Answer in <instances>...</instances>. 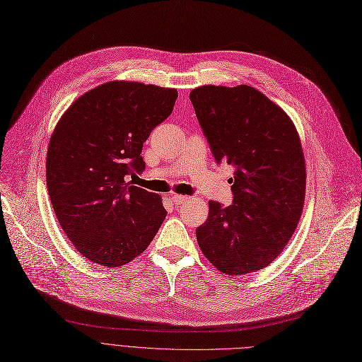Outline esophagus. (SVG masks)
<instances>
[{"label":"esophagus","instance_id":"34e87169","mask_svg":"<svg viewBox=\"0 0 362 362\" xmlns=\"http://www.w3.org/2000/svg\"><path fill=\"white\" fill-rule=\"evenodd\" d=\"M171 200L174 202L175 206H181L185 202H188V197L187 196H180V194H171Z\"/></svg>","mask_w":362,"mask_h":362}]
</instances>
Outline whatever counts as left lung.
<instances>
[{
	"label": "left lung",
	"mask_w": 362,
	"mask_h": 362,
	"mask_svg": "<svg viewBox=\"0 0 362 362\" xmlns=\"http://www.w3.org/2000/svg\"><path fill=\"white\" fill-rule=\"evenodd\" d=\"M218 165L233 166L232 204L209 202L197 243L218 270L238 276L279 256L303 214L305 162L291 118L254 88L203 86L189 93Z\"/></svg>",
	"instance_id": "8db88e82"
}]
</instances>
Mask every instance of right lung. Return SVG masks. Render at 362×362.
<instances>
[{"instance_id":"right-lung-1","label":"right lung","mask_w":362,"mask_h":362,"mask_svg":"<svg viewBox=\"0 0 362 362\" xmlns=\"http://www.w3.org/2000/svg\"><path fill=\"white\" fill-rule=\"evenodd\" d=\"M178 92L110 81L80 96L48 146L47 185L55 216L93 263H130L155 238L166 210L158 194L127 182L141 174L143 143L171 115Z\"/></svg>"}]
</instances>
